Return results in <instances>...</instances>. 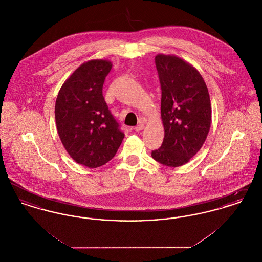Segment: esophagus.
Masks as SVG:
<instances>
[{
    "instance_id": "1",
    "label": "esophagus",
    "mask_w": 262,
    "mask_h": 262,
    "mask_svg": "<svg viewBox=\"0 0 262 262\" xmlns=\"http://www.w3.org/2000/svg\"><path fill=\"white\" fill-rule=\"evenodd\" d=\"M143 127H144V125H143V124L142 123H140L139 125H137V126H135V130L136 132H140V130H142L143 129Z\"/></svg>"
}]
</instances>
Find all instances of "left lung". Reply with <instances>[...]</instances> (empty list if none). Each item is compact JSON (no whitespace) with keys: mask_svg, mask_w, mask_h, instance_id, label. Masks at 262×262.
I'll use <instances>...</instances> for the list:
<instances>
[{"mask_svg":"<svg viewBox=\"0 0 262 262\" xmlns=\"http://www.w3.org/2000/svg\"><path fill=\"white\" fill-rule=\"evenodd\" d=\"M156 69L161 84L164 139L152 151L157 162L180 167L202 147L211 125V103L200 72L174 55L158 54Z\"/></svg>","mask_w":262,"mask_h":262,"instance_id":"8db88e82","label":"left lung"}]
</instances>
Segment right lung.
<instances>
[{
	"label": "right lung",
	"mask_w": 262,
	"mask_h": 262,
	"mask_svg": "<svg viewBox=\"0 0 262 262\" xmlns=\"http://www.w3.org/2000/svg\"><path fill=\"white\" fill-rule=\"evenodd\" d=\"M111 69L107 60L83 62L63 82L56 100V125L62 145L75 162L88 168L109 162L125 137L102 93Z\"/></svg>",
	"instance_id": "right-lung-1"
}]
</instances>
